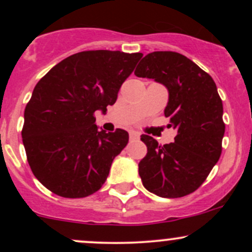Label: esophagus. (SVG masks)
<instances>
[{
    "mask_svg": "<svg viewBox=\"0 0 252 252\" xmlns=\"http://www.w3.org/2000/svg\"><path fill=\"white\" fill-rule=\"evenodd\" d=\"M129 136H130V140H138L140 138V132L135 131V130H131V131L129 132Z\"/></svg>",
    "mask_w": 252,
    "mask_h": 252,
    "instance_id": "1",
    "label": "esophagus"
}]
</instances>
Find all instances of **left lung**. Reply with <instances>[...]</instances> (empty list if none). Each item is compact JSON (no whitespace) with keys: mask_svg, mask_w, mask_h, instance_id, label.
<instances>
[{"mask_svg":"<svg viewBox=\"0 0 252 252\" xmlns=\"http://www.w3.org/2000/svg\"><path fill=\"white\" fill-rule=\"evenodd\" d=\"M135 76L168 89L164 116L178 131L174 142L163 146L141 135L148 148L138 163L143 186L161 198L189 195L204 184L221 155L225 123L215 80L189 58L170 51L147 54Z\"/></svg>","mask_w":252,"mask_h":252,"instance_id":"1","label":"left lung"}]
</instances>
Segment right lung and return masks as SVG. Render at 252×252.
<instances>
[{
	"label": "right lung",
	"instance_id": "right-lung-1",
	"mask_svg": "<svg viewBox=\"0 0 252 252\" xmlns=\"http://www.w3.org/2000/svg\"><path fill=\"white\" fill-rule=\"evenodd\" d=\"M142 56L79 52L37 82L25 109L22 142L33 174L54 194L84 198L103 186L129 134L98 130L94 112L114 105Z\"/></svg>",
	"mask_w": 252,
	"mask_h": 252
}]
</instances>
